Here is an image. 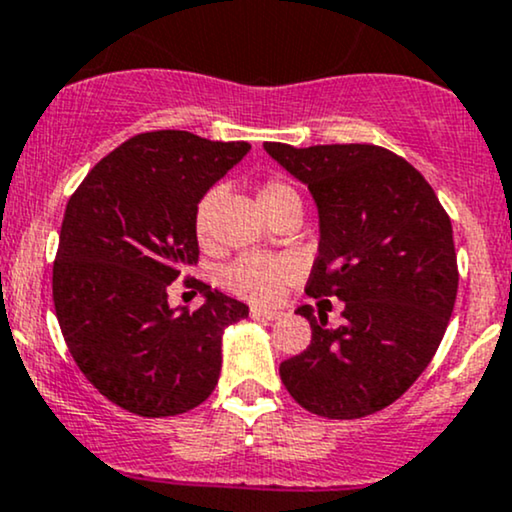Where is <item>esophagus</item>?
Instances as JSON below:
<instances>
[{
  "label": "esophagus",
  "instance_id": "esophagus-1",
  "mask_svg": "<svg viewBox=\"0 0 512 512\" xmlns=\"http://www.w3.org/2000/svg\"><path fill=\"white\" fill-rule=\"evenodd\" d=\"M250 317L252 319H264V322H276V319L283 317V312L264 310V307H250Z\"/></svg>",
  "mask_w": 512,
  "mask_h": 512
}]
</instances>
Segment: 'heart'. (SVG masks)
<instances>
[{
    "label": "heart",
    "instance_id": "1",
    "mask_svg": "<svg viewBox=\"0 0 512 512\" xmlns=\"http://www.w3.org/2000/svg\"><path fill=\"white\" fill-rule=\"evenodd\" d=\"M260 197V205L264 212H272L283 202L300 200L298 190L291 183L281 181V178H267L257 190ZM221 200V190L212 188L197 200L195 212H193V231L200 245H207L212 238V224H214V212ZM295 262L281 255H245L236 260L221 274L224 286L233 291L240 298L250 300V303H276L281 298L286 286L295 279Z\"/></svg>",
    "mask_w": 512,
    "mask_h": 512
}]
</instances>
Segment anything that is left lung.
<instances>
[{"label": "left lung", "instance_id": "8db88e82", "mask_svg": "<svg viewBox=\"0 0 512 512\" xmlns=\"http://www.w3.org/2000/svg\"><path fill=\"white\" fill-rule=\"evenodd\" d=\"M319 209V255L305 293L338 298L343 324L300 305L312 341L281 362L283 386L305 410L360 420L415 384L446 334L458 260L439 197L403 157L379 145L264 143Z\"/></svg>", "mask_w": 512, "mask_h": 512}]
</instances>
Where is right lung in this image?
Returning a JSON list of instances; mask_svg holds the SVG:
<instances>
[{
  "label": "right lung",
  "instance_id": "add662e5",
  "mask_svg": "<svg viewBox=\"0 0 512 512\" xmlns=\"http://www.w3.org/2000/svg\"><path fill=\"white\" fill-rule=\"evenodd\" d=\"M250 145L188 131L138 133L100 159L71 195L52 269L54 310L85 379L140 417L205 403L221 372V334L248 305L200 283L205 305L169 307L197 264V200Z\"/></svg>",
  "mask_w": 512,
  "mask_h": 512
}]
</instances>
